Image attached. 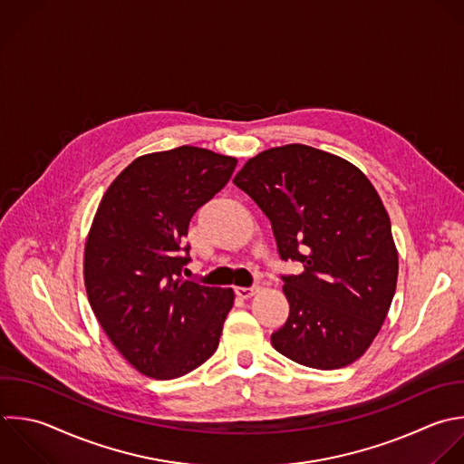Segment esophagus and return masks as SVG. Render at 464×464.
<instances>
[{
    "instance_id": "1",
    "label": "esophagus",
    "mask_w": 464,
    "mask_h": 464,
    "mask_svg": "<svg viewBox=\"0 0 464 464\" xmlns=\"http://www.w3.org/2000/svg\"><path fill=\"white\" fill-rule=\"evenodd\" d=\"M257 290H259V288H257L256 285H254V286H236V294H237L239 297H243V299L252 297Z\"/></svg>"
}]
</instances>
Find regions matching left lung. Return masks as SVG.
Segmentation results:
<instances>
[{"mask_svg":"<svg viewBox=\"0 0 464 464\" xmlns=\"http://www.w3.org/2000/svg\"><path fill=\"white\" fill-rule=\"evenodd\" d=\"M272 223L290 303L270 337L288 359L319 370L353 362L377 335L397 283L390 218L352 163L308 145H285L248 160L234 178Z\"/></svg>","mask_w":464,"mask_h":464,"instance_id":"obj_1","label":"left lung"}]
</instances>
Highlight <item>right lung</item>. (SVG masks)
<instances>
[{"label": "right lung", "instance_id": "1", "mask_svg": "<svg viewBox=\"0 0 464 464\" xmlns=\"http://www.w3.org/2000/svg\"><path fill=\"white\" fill-rule=\"evenodd\" d=\"M236 165L188 145L141 156L98 207L85 245L89 301L114 346L149 377H181L218 350L234 290L183 279L185 237Z\"/></svg>", "mask_w": 464, "mask_h": 464}]
</instances>
